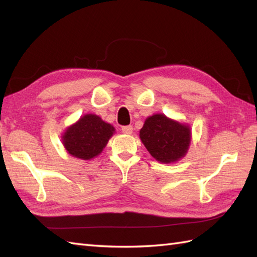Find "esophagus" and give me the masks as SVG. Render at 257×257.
Masks as SVG:
<instances>
[{
	"label": "esophagus",
	"mask_w": 257,
	"mask_h": 257,
	"mask_svg": "<svg viewBox=\"0 0 257 257\" xmlns=\"http://www.w3.org/2000/svg\"><path fill=\"white\" fill-rule=\"evenodd\" d=\"M121 130H122V133H123V134L132 135V134H133V130H134V128H133V125H123V127L121 128Z\"/></svg>",
	"instance_id": "34e87169"
}]
</instances>
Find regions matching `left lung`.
Listing matches in <instances>:
<instances>
[{
    "label": "left lung",
    "instance_id": "8db88e82",
    "mask_svg": "<svg viewBox=\"0 0 257 257\" xmlns=\"http://www.w3.org/2000/svg\"><path fill=\"white\" fill-rule=\"evenodd\" d=\"M140 139L157 161L173 163L187 155L191 144V128L187 123L155 113L145 120Z\"/></svg>",
    "mask_w": 257,
    "mask_h": 257
}]
</instances>
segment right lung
<instances>
[{"label":"right lung","mask_w":257,"mask_h":257,"mask_svg":"<svg viewBox=\"0 0 257 257\" xmlns=\"http://www.w3.org/2000/svg\"><path fill=\"white\" fill-rule=\"evenodd\" d=\"M112 124L95 113H86L62 135L64 148L70 156L81 160H91L99 156L114 132Z\"/></svg>","instance_id":"right-lung-1"}]
</instances>
